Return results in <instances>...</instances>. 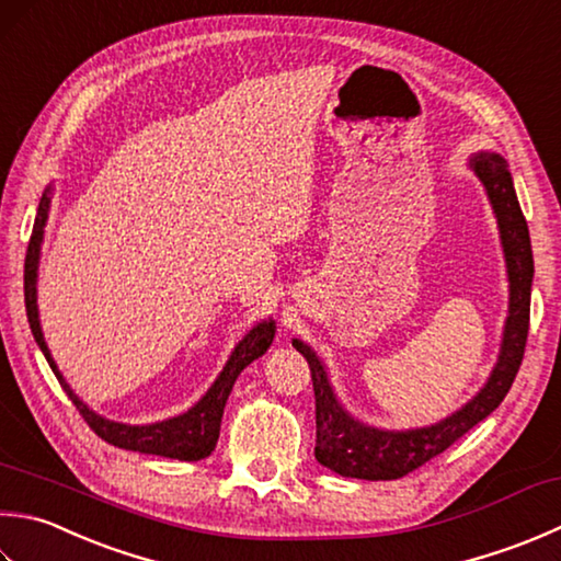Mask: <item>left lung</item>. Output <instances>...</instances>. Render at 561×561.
<instances>
[{
  "instance_id": "1",
  "label": "left lung",
  "mask_w": 561,
  "mask_h": 561,
  "mask_svg": "<svg viewBox=\"0 0 561 561\" xmlns=\"http://www.w3.org/2000/svg\"><path fill=\"white\" fill-rule=\"evenodd\" d=\"M469 168L484 186L493 216H496L508 274V316L506 325H503L496 365H493L484 387L477 391V397H471L462 409L447 415V419L433 425L411 427V431H383V427L357 421L337 401L321 357L304 340L294 337L291 345L309 362L313 377L316 459L340 477L389 481L423 467L496 411L499 403L506 399L515 375H518L525 340H528L530 289L535 274L528 224H525L508 162L503 160V156L479 150L469 158Z\"/></svg>"
}]
</instances>
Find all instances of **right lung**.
<instances>
[{
  "mask_svg": "<svg viewBox=\"0 0 561 561\" xmlns=\"http://www.w3.org/2000/svg\"><path fill=\"white\" fill-rule=\"evenodd\" d=\"M50 196H53V186H46V192H43V196H41L36 224H33L31 243H28V252H26L24 299H26V316H28L31 333H33V337H36L41 353L46 355L53 375L58 377L60 387L65 389V393H68L70 401L77 405V411L82 413V419L90 423L92 431L108 445H116L121 449H134V453H142V455L182 459V462H199V459L214 453V447L218 443L224 409H226L230 391H233L236 379L240 377V371L250 365V362H255L257 357L267 353L277 325H274L272 318H267V321H260L257 325H252L245 333V337L233 347V353H230L228 362L221 369V375L216 377V381L208 387V391L192 405L190 411L172 415V419H164L158 423H148V425H128V423L108 421V419H104V415L94 413L90 405L77 397V393L70 389V383L65 381V377L60 375V369H58V365H55V359L46 345V337H43V328H41V318H38L36 284H38L43 233H46L48 211H50Z\"/></svg>",
  "mask_w": 561,
  "mask_h": 561,
  "instance_id": "1",
  "label": "right lung"
}]
</instances>
